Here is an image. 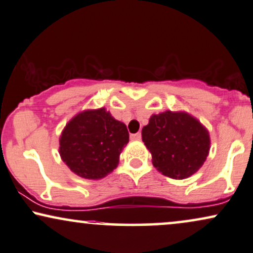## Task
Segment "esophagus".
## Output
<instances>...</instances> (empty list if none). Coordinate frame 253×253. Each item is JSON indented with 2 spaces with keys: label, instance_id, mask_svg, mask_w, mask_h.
<instances>
[{
  "label": "esophagus",
  "instance_id": "esophagus-1",
  "mask_svg": "<svg viewBox=\"0 0 253 253\" xmlns=\"http://www.w3.org/2000/svg\"><path fill=\"white\" fill-rule=\"evenodd\" d=\"M130 139H132V140H140V139H141V133L137 132V133L130 134Z\"/></svg>",
  "mask_w": 253,
  "mask_h": 253
}]
</instances>
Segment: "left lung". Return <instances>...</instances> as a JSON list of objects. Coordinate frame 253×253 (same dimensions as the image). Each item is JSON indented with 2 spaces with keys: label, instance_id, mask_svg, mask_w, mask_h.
<instances>
[{
  "label": "left lung",
  "instance_id": "obj_1",
  "mask_svg": "<svg viewBox=\"0 0 253 253\" xmlns=\"http://www.w3.org/2000/svg\"><path fill=\"white\" fill-rule=\"evenodd\" d=\"M141 134L152 153L153 166L168 177H189L202 167L209 154V133L184 112L154 114Z\"/></svg>",
  "mask_w": 253,
  "mask_h": 253
}]
</instances>
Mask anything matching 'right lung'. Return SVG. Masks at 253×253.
Instances as JSON below:
<instances>
[{"label":"right lung","instance_id":"right-lung-1","mask_svg":"<svg viewBox=\"0 0 253 253\" xmlns=\"http://www.w3.org/2000/svg\"><path fill=\"white\" fill-rule=\"evenodd\" d=\"M129 134L126 125L105 108L84 111L71 119L59 139V154L78 176L98 180L118 166Z\"/></svg>","mask_w":253,"mask_h":253}]
</instances>
